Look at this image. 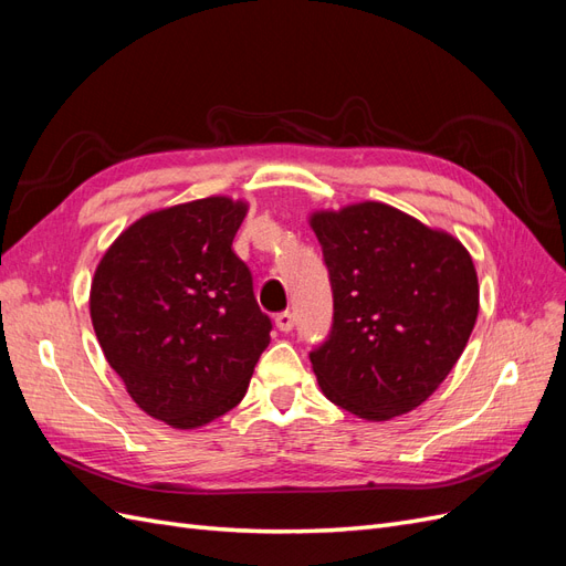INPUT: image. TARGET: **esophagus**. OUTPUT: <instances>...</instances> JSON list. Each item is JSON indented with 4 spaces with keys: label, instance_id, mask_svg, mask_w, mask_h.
I'll return each mask as SVG.
<instances>
[{
    "label": "esophagus",
    "instance_id": "1",
    "mask_svg": "<svg viewBox=\"0 0 566 566\" xmlns=\"http://www.w3.org/2000/svg\"><path fill=\"white\" fill-rule=\"evenodd\" d=\"M276 328L279 331H283V333H290L295 328V316H293V312H281V314H276Z\"/></svg>",
    "mask_w": 566,
    "mask_h": 566
}]
</instances>
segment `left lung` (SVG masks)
<instances>
[{"label":"left lung","instance_id":"obj_1","mask_svg":"<svg viewBox=\"0 0 566 566\" xmlns=\"http://www.w3.org/2000/svg\"><path fill=\"white\" fill-rule=\"evenodd\" d=\"M331 333L310 352L325 397L366 420L420 406L465 349L479 312L472 256L382 202L318 212Z\"/></svg>","mask_w":566,"mask_h":566}]
</instances>
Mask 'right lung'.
Returning <instances> with one entry per match:
<instances>
[{"label": "right lung", "instance_id": "right-lung-1", "mask_svg": "<svg viewBox=\"0 0 566 566\" xmlns=\"http://www.w3.org/2000/svg\"><path fill=\"white\" fill-rule=\"evenodd\" d=\"M245 205L202 198L142 217L101 260L92 323L148 416L179 430L241 403L269 347L248 264L231 250Z\"/></svg>", "mask_w": 566, "mask_h": 566}]
</instances>
